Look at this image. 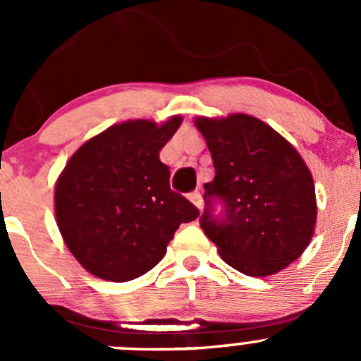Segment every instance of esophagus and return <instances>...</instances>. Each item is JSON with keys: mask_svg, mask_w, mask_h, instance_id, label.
Masks as SVG:
<instances>
[{"mask_svg": "<svg viewBox=\"0 0 361 361\" xmlns=\"http://www.w3.org/2000/svg\"><path fill=\"white\" fill-rule=\"evenodd\" d=\"M188 197H190V201L195 204V206L199 207V209H202V195H201V192L199 190H195V192H192L190 195H188Z\"/></svg>", "mask_w": 361, "mask_h": 361, "instance_id": "34e87169", "label": "esophagus"}]
</instances>
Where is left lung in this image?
I'll return each mask as SVG.
<instances>
[{"label": "left lung", "mask_w": 361, "mask_h": 361, "mask_svg": "<svg viewBox=\"0 0 361 361\" xmlns=\"http://www.w3.org/2000/svg\"><path fill=\"white\" fill-rule=\"evenodd\" d=\"M209 148L214 180L204 185V234L246 276L276 274L311 243L316 194L311 171L292 145L245 113L194 120ZM220 200L224 214L214 217Z\"/></svg>", "instance_id": "1"}]
</instances>
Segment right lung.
<instances>
[{
	"instance_id": "right-lung-1",
	"label": "right lung",
	"mask_w": 361,
	"mask_h": 361,
	"mask_svg": "<svg viewBox=\"0 0 361 361\" xmlns=\"http://www.w3.org/2000/svg\"><path fill=\"white\" fill-rule=\"evenodd\" d=\"M181 126L171 116L127 120L82 145L56 183L61 235L83 269L101 279L130 281L162 260L181 224L199 209L169 187L159 152Z\"/></svg>"
}]
</instances>
